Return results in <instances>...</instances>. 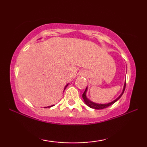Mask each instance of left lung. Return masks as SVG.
<instances>
[{
	"label": "left lung",
	"mask_w": 147,
	"mask_h": 147,
	"mask_svg": "<svg viewBox=\"0 0 147 147\" xmlns=\"http://www.w3.org/2000/svg\"><path fill=\"white\" fill-rule=\"evenodd\" d=\"M125 88H126V82H125V83H124L123 90H122V92L121 93V94H120V95L118 96V97L116 98V100H114V101H112V102H110V103H108V104H96V103H95V102L90 101V100L87 98V96H86V92H87L88 87L86 88L85 92H84V94H82V98H83V99L84 100V102H85L86 105L89 106V107H90L91 108H94V109H96V110H102V109H104V108L109 107V106H110L111 105H112L113 104L115 103V102L117 101V100H119L120 98H121L122 94H123L124 90H125Z\"/></svg>",
	"instance_id": "8db88e82"
}]
</instances>
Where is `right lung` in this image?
Listing matches in <instances>:
<instances>
[{"mask_svg": "<svg viewBox=\"0 0 147 147\" xmlns=\"http://www.w3.org/2000/svg\"><path fill=\"white\" fill-rule=\"evenodd\" d=\"M68 84H67V85H66L65 86V88H64V90H65V88H66V87H67V86H68ZM64 90H63V92H64ZM54 105H52V106H48V108H50V107H52V106H53Z\"/></svg>", "mask_w": 147, "mask_h": 147, "instance_id": "right-lung-1", "label": "right lung"}]
</instances>
